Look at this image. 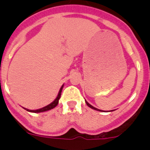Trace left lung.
Returning <instances> with one entry per match:
<instances>
[{
    "label": "left lung",
    "mask_w": 150,
    "mask_h": 150,
    "mask_svg": "<svg viewBox=\"0 0 150 150\" xmlns=\"http://www.w3.org/2000/svg\"><path fill=\"white\" fill-rule=\"evenodd\" d=\"M86 104H87L88 106L89 107H90V108H91V109H93V110H97V111H99V112H104V110H99V109H97V108H96V107H93V106L92 105H91L90 104L88 103V102H86ZM111 111H113V110H111Z\"/></svg>",
    "instance_id": "1"
}]
</instances>
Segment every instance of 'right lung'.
Masks as SVG:
<instances>
[{
  "mask_svg": "<svg viewBox=\"0 0 150 150\" xmlns=\"http://www.w3.org/2000/svg\"><path fill=\"white\" fill-rule=\"evenodd\" d=\"M63 86H64V85H63V86L61 87V88H60L59 92V93H58V96H57V97L56 98L55 100H54L53 102H51L50 104H48V105L43 107V108L38 109V110H28V109H26V108H24V109H25V110H26L27 111H28V112L37 113V112H43L48 111V110H51V109L54 108V107H57V104H58V103H59V99L60 97H61V93H62V88H63Z\"/></svg>",
  "mask_w": 150,
  "mask_h": 150,
  "instance_id": "add662e5",
  "label": "right lung"
}]
</instances>
